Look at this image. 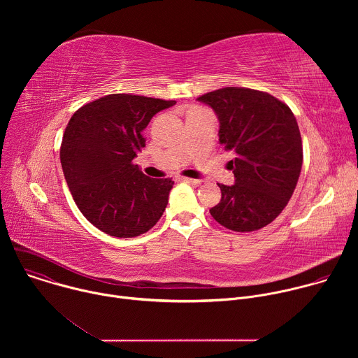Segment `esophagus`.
I'll return each mask as SVG.
<instances>
[{
	"label": "esophagus",
	"instance_id": "34e87169",
	"mask_svg": "<svg viewBox=\"0 0 358 358\" xmlns=\"http://www.w3.org/2000/svg\"><path fill=\"white\" fill-rule=\"evenodd\" d=\"M178 181H184V182H188V184H191V185H194V187H196V185H199L201 184V181L199 180H195V178H188V177H180V176H177L176 177Z\"/></svg>",
	"mask_w": 358,
	"mask_h": 358
}]
</instances>
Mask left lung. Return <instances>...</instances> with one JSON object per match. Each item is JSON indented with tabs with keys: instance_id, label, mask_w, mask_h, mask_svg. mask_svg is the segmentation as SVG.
Segmentation results:
<instances>
[{
	"instance_id": "obj_1",
	"label": "left lung",
	"mask_w": 358,
	"mask_h": 358,
	"mask_svg": "<svg viewBox=\"0 0 358 358\" xmlns=\"http://www.w3.org/2000/svg\"><path fill=\"white\" fill-rule=\"evenodd\" d=\"M196 100L214 109L220 143L235 152L228 163L235 184H218L221 201L210 210L213 218L236 232L266 227L287 206L300 176L303 147L294 115L268 92L248 87H222Z\"/></svg>"
}]
</instances>
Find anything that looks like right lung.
I'll use <instances>...</instances> for the list:
<instances>
[{"mask_svg": "<svg viewBox=\"0 0 358 358\" xmlns=\"http://www.w3.org/2000/svg\"><path fill=\"white\" fill-rule=\"evenodd\" d=\"M174 105L113 93L71 117L61 144L64 176L78 208L101 232L134 238L162 218L174 181L144 176L133 159L145 145L143 130L152 116Z\"/></svg>", "mask_w": 358, "mask_h": 358, "instance_id": "add662e5", "label": "right lung"}]
</instances>
